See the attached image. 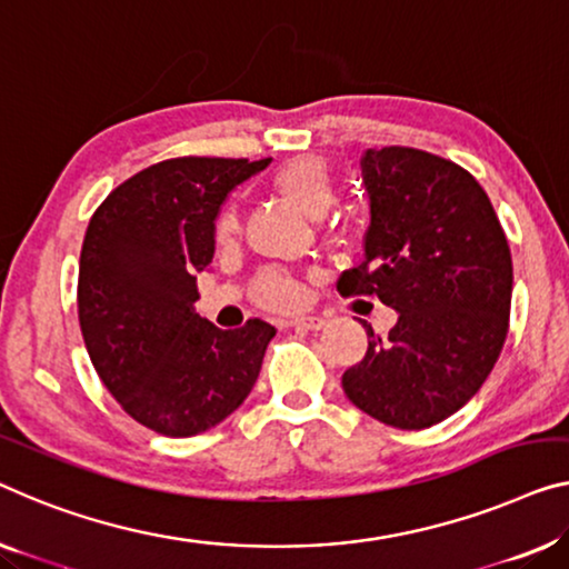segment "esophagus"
Returning a JSON list of instances; mask_svg holds the SVG:
<instances>
[{
  "label": "esophagus",
  "mask_w": 569,
  "mask_h": 569,
  "mask_svg": "<svg viewBox=\"0 0 569 569\" xmlns=\"http://www.w3.org/2000/svg\"><path fill=\"white\" fill-rule=\"evenodd\" d=\"M288 327L303 329V332H317V329L325 327V319H321V317H296V319L288 321Z\"/></svg>",
  "instance_id": "1"
}]
</instances>
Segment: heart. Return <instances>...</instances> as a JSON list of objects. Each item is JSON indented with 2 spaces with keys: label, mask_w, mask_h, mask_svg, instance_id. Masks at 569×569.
<instances>
[{
  "label": "heart",
  "mask_w": 569,
  "mask_h": 569,
  "mask_svg": "<svg viewBox=\"0 0 569 569\" xmlns=\"http://www.w3.org/2000/svg\"><path fill=\"white\" fill-rule=\"evenodd\" d=\"M273 186L283 197L296 203L309 217H325L337 199V183L329 166L321 158L299 156L286 160V163L273 173ZM237 214L234 209H224L217 219V240H230L237 232ZM256 299L262 307L270 309H288L299 303L301 291L291 276L281 270H268L256 283Z\"/></svg>",
  "instance_id": "obj_1"
}]
</instances>
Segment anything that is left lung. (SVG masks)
Returning <instances> with one entry per match:
<instances>
[{
    "mask_svg": "<svg viewBox=\"0 0 569 569\" xmlns=\"http://www.w3.org/2000/svg\"><path fill=\"white\" fill-rule=\"evenodd\" d=\"M366 258L337 281L398 311L386 337L345 370V396L396 429H427L460 411L493 370L508 335L513 266L493 203L452 160L417 148H370Z\"/></svg>",
    "mask_w": 569,
    "mask_h": 569,
    "instance_id": "obj_1",
    "label": "left lung"
}]
</instances>
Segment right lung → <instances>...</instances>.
I'll list each match as a JSON object with an SVG mask.
<instances>
[{
  "mask_svg": "<svg viewBox=\"0 0 569 569\" xmlns=\"http://www.w3.org/2000/svg\"><path fill=\"white\" fill-rule=\"evenodd\" d=\"M270 158H171L127 178L83 237L79 321L101 383L158 435L224 421L256 386L276 327L201 319L197 273L214 258V219Z\"/></svg>",
  "mask_w": 569,
  "mask_h": 569,
  "instance_id": "right-lung-1",
  "label": "right lung"
}]
</instances>
